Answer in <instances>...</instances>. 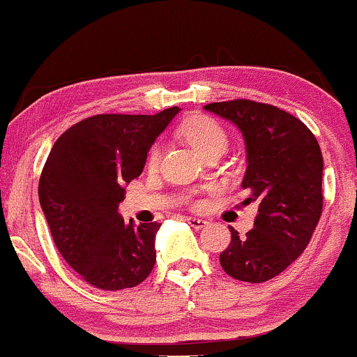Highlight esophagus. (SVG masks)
Segmentation results:
<instances>
[{"mask_svg": "<svg viewBox=\"0 0 357 357\" xmlns=\"http://www.w3.org/2000/svg\"><path fill=\"white\" fill-rule=\"evenodd\" d=\"M185 221H187V223L192 226V228H195V229H202V228H205V226L208 225L206 220L193 218V216H187V218H185Z\"/></svg>", "mask_w": 357, "mask_h": 357, "instance_id": "34e87169", "label": "esophagus"}]
</instances>
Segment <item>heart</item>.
I'll return each mask as SVG.
<instances>
[{
	"instance_id": "b5f03b06",
	"label": "heart",
	"mask_w": 357,
	"mask_h": 357,
	"mask_svg": "<svg viewBox=\"0 0 357 357\" xmlns=\"http://www.w3.org/2000/svg\"><path fill=\"white\" fill-rule=\"evenodd\" d=\"M180 134L187 139L198 154L206 155L208 152L216 149V147H225L228 144V137L223 128L210 118H193L180 128ZM162 157V147L154 146L147 157V165L149 169H155L159 165Z\"/></svg>"
}]
</instances>
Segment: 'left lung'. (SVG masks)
I'll use <instances>...</instances> for the list:
<instances>
[{"label": "left lung", "mask_w": 357, "mask_h": 357, "mask_svg": "<svg viewBox=\"0 0 357 357\" xmlns=\"http://www.w3.org/2000/svg\"><path fill=\"white\" fill-rule=\"evenodd\" d=\"M203 109L233 123L246 146L241 187L256 202L254 228L241 236L231 228L221 267L236 280L274 279L305 251L321 216L323 155L305 124L277 106L251 100L210 103Z\"/></svg>", "instance_id": "left-lung-1"}]
</instances>
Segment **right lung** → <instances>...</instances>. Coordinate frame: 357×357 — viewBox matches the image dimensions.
Listing matches in <instances>:
<instances>
[{
  "mask_svg": "<svg viewBox=\"0 0 357 357\" xmlns=\"http://www.w3.org/2000/svg\"><path fill=\"white\" fill-rule=\"evenodd\" d=\"M178 111L96 114L68 128L50 151L40 208L59 252L96 289H131L154 269L160 223H124L118 206L124 185L141 175L147 152Z\"/></svg>",
  "mask_w": 357,
  "mask_h": 357,
  "instance_id": "add662e5",
  "label": "right lung"
}]
</instances>
